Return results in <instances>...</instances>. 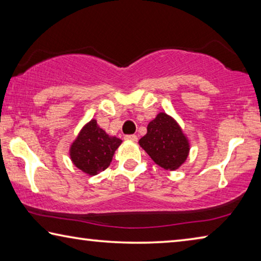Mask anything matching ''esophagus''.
<instances>
[{
  "mask_svg": "<svg viewBox=\"0 0 261 261\" xmlns=\"http://www.w3.org/2000/svg\"><path fill=\"white\" fill-rule=\"evenodd\" d=\"M124 139L129 140V141H137V140H138V138H137L136 135H126V136H124Z\"/></svg>",
  "mask_w": 261,
  "mask_h": 261,
  "instance_id": "esophagus-1",
  "label": "esophagus"
}]
</instances>
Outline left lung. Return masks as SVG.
<instances>
[{
    "mask_svg": "<svg viewBox=\"0 0 261 261\" xmlns=\"http://www.w3.org/2000/svg\"><path fill=\"white\" fill-rule=\"evenodd\" d=\"M138 144L159 167L170 171L178 169L190 153L188 136L173 116L162 112L148 123Z\"/></svg>",
    "mask_w": 261,
    "mask_h": 261,
    "instance_id": "8db88e82",
    "label": "left lung"
}]
</instances>
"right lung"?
<instances>
[{
    "mask_svg": "<svg viewBox=\"0 0 261 261\" xmlns=\"http://www.w3.org/2000/svg\"><path fill=\"white\" fill-rule=\"evenodd\" d=\"M121 144L120 138L109 136L92 118L70 145L69 155L74 167L88 176H94L107 169Z\"/></svg>",
    "mask_w": 261,
    "mask_h": 261,
    "instance_id": "add662e5",
    "label": "right lung"
}]
</instances>
